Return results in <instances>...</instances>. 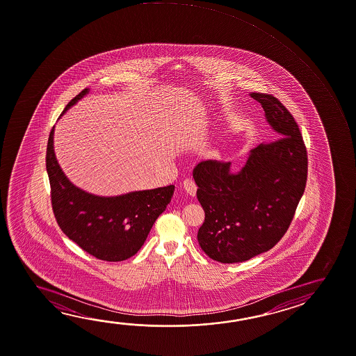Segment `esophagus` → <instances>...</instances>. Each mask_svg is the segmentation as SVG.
<instances>
[{"label": "esophagus", "mask_w": 356, "mask_h": 356, "mask_svg": "<svg viewBox=\"0 0 356 356\" xmlns=\"http://www.w3.org/2000/svg\"><path fill=\"white\" fill-rule=\"evenodd\" d=\"M182 186H184L185 191H186L190 196H193V197L196 196V190H197V187H196V185H195V182H193V180L186 179V180L182 182Z\"/></svg>", "instance_id": "obj_1"}]
</instances>
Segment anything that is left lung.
Segmentation results:
<instances>
[{
    "instance_id": "left-lung-1",
    "label": "left lung",
    "mask_w": 356,
    "mask_h": 356,
    "mask_svg": "<svg viewBox=\"0 0 356 356\" xmlns=\"http://www.w3.org/2000/svg\"><path fill=\"white\" fill-rule=\"evenodd\" d=\"M250 95L280 139L254 147L236 174L229 172L231 163L217 160L198 163L193 172L204 211L198 245L217 262H245L273 248L307 184V149L294 118L273 95Z\"/></svg>"
}]
</instances>
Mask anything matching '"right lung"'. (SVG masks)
<instances>
[{"label":"right lung","mask_w":356,"mask_h":356,"mask_svg":"<svg viewBox=\"0 0 356 356\" xmlns=\"http://www.w3.org/2000/svg\"><path fill=\"white\" fill-rule=\"evenodd\" d=\"M89 93L86 88L67 104L65 111ZM60 115V117H62ZM54 127L47 145L48 177L53 212L60 229L92 256L120 262L144 245L152 225L163 213L175 186L133 191L119 196H98L76 187L60 169L53 146Z\"/></svg>","instance_id":"obj_1"}]
</instances>
